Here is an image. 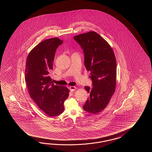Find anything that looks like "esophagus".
<instances>
[{"mask_svg":"<svg viewBox=\"0 0 152 152\" xmlns=\"http://www.w3.org/2000/svg\"><path fill=\"white\" fill-rule=\"evenodd\" d=\"M76 88H76V87H75V86H70L69 87V90L72 91V92H73V91H75Z\"/></svg>","mask_w":152,"mask_h":152,"instance_id":"34e87169","label":"esophagus"}]
</instances>
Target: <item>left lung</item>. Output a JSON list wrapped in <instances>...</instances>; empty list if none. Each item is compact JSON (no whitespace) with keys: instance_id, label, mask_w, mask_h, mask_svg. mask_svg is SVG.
I'll return each mask as SVG.
<instances>
[{"instance_id":"1","label":"left lung","mask_w":152,"mask_h":152,"mask_svg":"<svg viewBox=\"0 0 152 152\" xmlns=\"http://www.w3.org/2000/svg\"><path fill=\"white\" fill-rule=\"evenodd\" d=\"M84 53V64L90 71L93 87L85 86L90 94L83 105L85 111L97 113L110 102L116 86V60L109 44L97 32L90 31L74 37Z\"/></svg>"}]
</instances>
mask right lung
I'll list each match as a JSON object with an SVG mask.
<instances>
[{
	"label": "right lung",
	"mask_w": 152,
	"mask_h": 152,
	"mask_svg": "<svg viewBox=\"0 0 152 152\" xmlns=\"http://www.w3.org/2000/svg\"><path fill=\"white\" fill-rule=\"evenodd\" d=\"M62 43L57 37L43 41L30 51L26 61L25 80L30 96L50 117L64 112V103L69 93L68 88L54 85L49 77L55 52Z\"/></svg>",
	"instance_id": "add662e5"
}]
</instances>
